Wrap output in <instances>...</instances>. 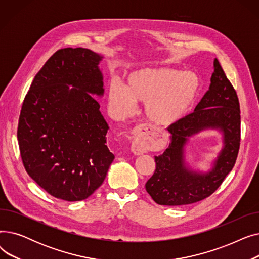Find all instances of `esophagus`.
Segmentation results:
<instances>
[{"mask_svg": "<svg viewBox=\"0 0 259 259\" xmlns=\"http://www.w3.org/2000/svg\"><path fill=\"white\" fill-rule=\"evenodd\" d=\"M145 130H148V129H145ZM143 133V132H142ZM138 137H140V135H138ZM145 150H146V145H145V142L142 138H138L137 140H135L132 145H131V151L133 154L135 155H142L145 153Z\"/></svg>", "mask_w": 259, "mask_h": 259, "instance_id": "34e87169", "label": "esophagus"}]
</instances>
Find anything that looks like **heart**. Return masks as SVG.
Returning a JSON list of instances; mask_svg holds the SVG:
<instances>
[{"mask_svg": "<svg viewBox=\"0 0 259 259\" xmlns=\"http://www.w3.org/2000/svg\"><path fill=\"white\" fill-rule=\"evenodd\" d=\"M200 81L192 72L169 68H142L126 78L125 87L111 83L108 103L113 114L126 117L134 111V102L144 103V115L151 124L169 127L183 119L194 105Z\"/></svg>", "mask_w": 259, "mask_h": 259, "instance_id": "heart-1", "label": "heart"}]
</instances>
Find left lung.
Instances as JSON below:
<instances>
[{
  "label": "left lung",
  "mask_w": 259,
  "mask_h": 259,
  "mask_svg": "<svg viewBox=\"0 0 259 259\" xmlns=\"http://www.w3.org/2000/svg\"><path fill=\"white\" fill-rule=\"evenodd\" d=\"M209 90L194 111L168 128L171 143L166 151L154 156L156 169L146 183V190L161 206H183L202 200L219 188L233 169L240 142V110L236 91L217 59L213 62ZM222 134V148L202 171L186 160L189 141L202 131Z\"/></svg>",
  "instance_id": "left-lung-1"
}]
</instances>
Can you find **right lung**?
<instances>
[{
    "instance_id": "right-lung-1",
    "label": "right lung",
    "mask_w": 259,
    "mask_h": 259,
    "mask_svg": "<svg viewBox=\"0 0 259 259\" xmlns=\"http://www.w3.org/2000/svg\"><path fill=\"white\" fill-rule=\"evenodd\" d=\"M86 48H63L45 63L26 94L18 141L24 167L47 193L66 201L89 197L114 159L109 129L94 99L104 95L100 63Z\"/></svg>"
}]
</instances>
